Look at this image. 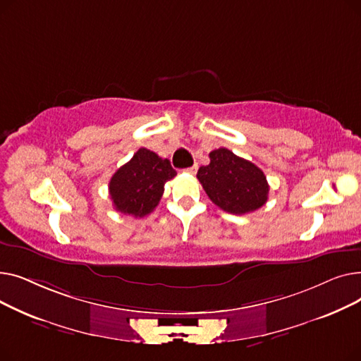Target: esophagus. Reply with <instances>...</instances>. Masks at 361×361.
Listing matches in <instances>:
<instances>
[{
	"label": "esophagus",
	"instance_id": "esophagus-1",
	"mask_svg": "<svg viewBox=\"0 0 361 361\" xmlns=\"http://www.w3.org/2000/svg\"><path fill=\"white\" fill-rule=\"evenodd\" d=\"M184 171H185V173H188V174H196V173H197V164H195L193 166L185 168Z\"/></svg>",
	"mask_w": 361,
	"mask_h": 361
}]
</instances>
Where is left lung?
<instances>
[{
	"label": "left lung",
	"mask_w": 361,
	"mask_h": 361,
	"mask_svg": "<svg viewBox=\"0 0 361 361\" xmlns=\"http://www.w3.org/2000/svg\"><path fill=\"white\" fill-rule=\"evenodd\" d=\"M209 158V165L199 168L197 178L222 211L244 215L267 203L269 184L259 166L225 147L212 150Z\"/></svg>",
	"instance_id": "left-lung-1"
}]
</instances>
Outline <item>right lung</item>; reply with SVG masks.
<instances>
[{
	"label": "right lung",
	"instance_id": "obj_1",
	"mask_svg": "<svg viewBox=\"0 0 361 361\" xmlns=\"http://www.w3.org/2000/svg\"><path fill=\"white\" fill-rule=\"evenodd\" d=\"M177 176L168 159L140 147L133 158L120 166L109 181V196L116 211L143 218L158 206L164 184Z\"/></svg>",
	"mask_w": 361,
	"mask_h": 361
}]
</instances>
